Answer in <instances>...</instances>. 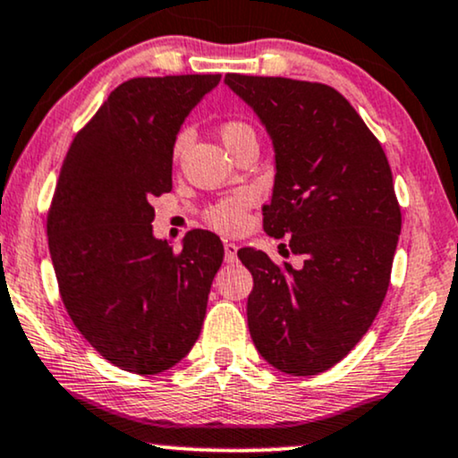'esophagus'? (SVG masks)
<instances>
[{
    "label": "esophagus",
    "mask_w": 458,
    "mask_h": 458,
    "mask_svg": "<svg viewBox=\"0 0 458 458\" xmlns=\"http://www.w3.org/2000/svg\"><path fill=\"white\" fill-rule=\"evenodd\" d=\"M236 251H239V247L234 245V242H225L224 245V258L228 264H234L236 262Z\"/></svg>",
    "instance_id": "1"
}]
</instances>
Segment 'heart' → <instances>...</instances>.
Wrapping results in <instances>:
<instances>
[{
  "label": "heart",
  "instance_id": "b5f03b06",
  "mask_svg": "<svg viewBox=\"0 0 458 458\" xmlns=\"http://www.w3.org/2000/svg\"><path fill=\"white\" fill-rule=\"evenodd\" d=\"M219 135H222L225 148H233L234 143L245 141V139H256V132H253L251 124H247L245 120L233 118L225 120V123L219 126ZM190 141V131L182 129L173 139V158H179L183 149H186ZM258 200L256 190L251 188H241L236 192L224 196L217 202L207 209L205 219L207 224L213 225L216 230H222V233H236V230L242 228L247 219V209Z\"/></svg>",
  "mask_w": 458,
  "mask_h": 458
}]
</instances>
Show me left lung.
Listing matches in <instances>:
<instances>
[{
	"instance_id": "obj_1",
	"label": "left lung",
	"mask_w": 458,
	"mask_h": 458,
	"mask_svg": "<svg viewBox=\"0 0 458 458\" xmlns=\"http://www.w3.org/2000/svg\"><path fill=\"white\" fill-rule=\"evenodd\" d=\"M275 146L276 175L266 234L289 236L302 266L239 249L253 276L247 323L270 366L326 372L378 315L391 281L402 209L385 149L355 107L327 84L225 73Z\"/></svg>"
}]
</instances>
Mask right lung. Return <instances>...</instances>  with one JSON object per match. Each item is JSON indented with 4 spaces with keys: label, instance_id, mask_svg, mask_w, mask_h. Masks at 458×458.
<instances>
[{
    "label": "right lung",
    "instance_id": "right-lung-1",
    "mask_svg": "<svg viewBox=\"0 0 458 458\" xmlns=\"http://www.w3.org/2000/svg\"><path fill=\"white\" fill-rule=\"evenodd\" d=\"M219 73L132 78L112 90L63 160L48 247L63 304L109 363L158 374L199 340L219 236L192 230L182 251L154 239V196L173 188V139Z\"/></svg>",
    "mask_w": 458,
    "mask_h": 458
}]
</instances>
